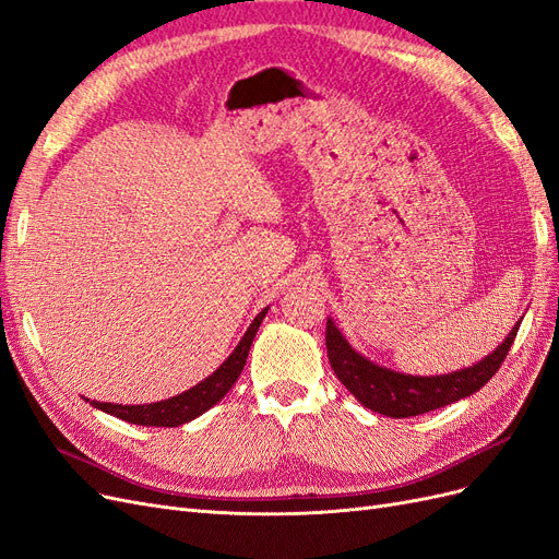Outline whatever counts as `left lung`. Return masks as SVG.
I'll return each mask as SVG.
<instances>
[{
	"instance_id": "left-lung-1",
	"label": "left lung",
	"mask_w": 559,
	"mask_h": 559,
	"mask_svg": "<svg viewBox=\"0 0 559 559\" xmlns=\"http://www.w3.org/2000/svg\"><path fill=\"white\" fill-rule=\"evenodd\" d=\"M518 329L520 321L489 357L448 376H403L392 368L368 361L359 352L352 349L331 319L326 321V349L333 373L349 389L354 399L366 405L368 411L401 419L425 415L476 394L483 384L492 380L503 364Z\"/></svg>"
}]
</instances>
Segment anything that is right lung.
Masks as SVG:
<instances>
[{
  "label": "right lung",
  "mask_w": 559,
  "mask_h": 559,
  "mask_svg": "<svg viewBox=\"0 0 559 559\" xmlns=\"http://www.w3.org/2000/svg\"><path fill=\"white\" fill-rule=\"evenodd\" d=\"M265 314H267V308L263 312H259V317L251 321V326L242 335L238 347L233 349L230 357L222 366H218L210 378L198 382L191 389H186L183 394L173 396L167 401H158V403H146V405H118V403H99V401H93L91 405H95L97 411H105L118 419H126V421H130V425H140V427L186 425V421L200 417L202 413L210 411L214 403L222 401L228 394V389L235 384V380L240 378L242 368L247 364V357H249V347L253 343V335H257Z\"/></svg>",
  "instance_id": "right-lung-1"
}]
</instances>
